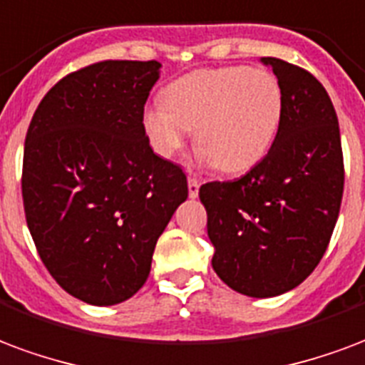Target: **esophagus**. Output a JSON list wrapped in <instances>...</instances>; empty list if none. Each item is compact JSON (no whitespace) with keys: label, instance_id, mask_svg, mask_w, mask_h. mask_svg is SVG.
Segmentation results:
<instances>
[{"label":"esophagus","instance_id":"obj_1","mask_svg":"<svg viewBox=\"0 0 365 365\" xmlns=\"http://www.w3.org/2000/svg\"><path fill=\"white\" fill-rule=\"evenodd\" d=\"M199 185H201V182L197 180L195 175H190V178H187V190H190L191 199L199 197Z\"/></svg>","mask_w":365,"mask_h":365}]
</instances>
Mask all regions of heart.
<instances>
[{
	"label": "heart",
	"instance_id": "1",
	"mask_svg": "<svg viewBox=\"0 0 365 365\" xmlns=\"http://www.w3.org/2000/svg\"><path fill=\"white\" fill-rule=\"evenodd\" d=\"M282 112L284 94L274 73L218 67L170 83L164 104L145 108L143 129L162 158H172L195 129L199 164L242 174L269 153Z\"/></svg>",
	"mask_w": 365,
	"mask_h": 365
}]
</instances>
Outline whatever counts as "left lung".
Wrapping results in <instances>:
<instances>
[{
  "mask_svg": "<svg viewBox=\"0 0 365 365\" xmlns=\"http://www.w3.org/2000/svg\"><path fill=\"white\" fill-rule=\"evenodd\" d=\"M284 94L279 133L261 162L234 182H209L212 269L232 290L272 298L319 265L333 236L344 190L341 131L333 102L312 73L263 58Z\"/></svg>",
  "mask_w": 365,
  "mask_h": 365,
  "instance_id": "left-lung-1",
  "label": "left lung"
}]
</instances>
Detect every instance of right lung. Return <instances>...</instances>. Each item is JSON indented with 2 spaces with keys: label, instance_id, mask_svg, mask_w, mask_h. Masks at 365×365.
Returning a JSON list of instances; mask_svg holds the SVG:
<instances>
[{
  "label": "right lung",
  "instance_id": "add662e5",
  "mask_svg": "<svg viewBox=\"0 0 365 365\" xmlns=\"http://www.w3.org/2000/svg\"><path fill=\"white\" fill-rule=\"evenodd\" d=\"M158 61L108 59L48 91L24 139L23 205L46 269L93 306L131 298L187 178L153 153L143 112Z\"/></svg>",
  "mask_w": 365,
  "mask_h": 365
}]
</instances>
